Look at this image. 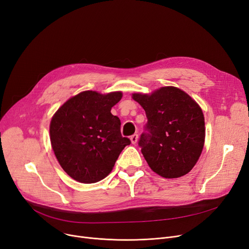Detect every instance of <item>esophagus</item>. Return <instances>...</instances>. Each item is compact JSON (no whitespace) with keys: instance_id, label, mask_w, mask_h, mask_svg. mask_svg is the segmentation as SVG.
Here are the masks:
<instances>
[{"instance_id":"1","label":"esophagus","mask_w":249,"mask_h":249,"mask_svg":"<svg viewBox=\"0 0 249 249\" xmlns=\"http://www.w3.org/2000/svg\"><path fill=\"white\" fill-rule=\"evenodd\" d=\"M130 140H131V142H132L133 144H135V143L137 142V140H138V135H137V134L131 135V136H130Z\"/></svg>"}]
</instances>
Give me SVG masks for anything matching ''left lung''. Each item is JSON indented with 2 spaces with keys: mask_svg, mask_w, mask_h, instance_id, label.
Listing matches in <instances>:
<instances>
[{
  "mask_svg": "<svg viewBox=\"0 0 249 249\" xmlns=\"http://www.w3.org/2000/svg\"><path fill=\"white\" fill-rule=\"evenodd\" d=\"M147 118L138 145L148 166L164 178L186 175L196 166L204 144L200 107L183 90L166 86L150 94L133 93Z\"/></svg>",
  "mask_w": 249,
  "mask_h": 249,
  "instance_id": "obj_1",
  "label": "left lung"
}]
</instances>
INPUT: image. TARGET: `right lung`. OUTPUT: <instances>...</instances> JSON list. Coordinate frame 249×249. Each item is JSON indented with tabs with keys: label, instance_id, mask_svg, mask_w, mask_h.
Here are the masks:
<instances>
[{
	"label": "right lung",
	"instance_id": "right-lung-1",
	"mask_svg": "<svg viewBox=\"0 0 249 249\" xmlns=\"http://www.w3.org/2000/svg\"><path fill=\"white\" fill-rule=\"evenodd\" d=\"M121 91L86 90L73 96L53 116L50 138L59 164L81 183H95L110 174L130 139L121 135L120 119L111 109Z\"/></svg>",
	"mask_w": 249,
	"mask_h": 249
}]
</instances>
